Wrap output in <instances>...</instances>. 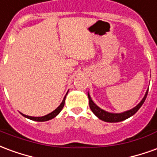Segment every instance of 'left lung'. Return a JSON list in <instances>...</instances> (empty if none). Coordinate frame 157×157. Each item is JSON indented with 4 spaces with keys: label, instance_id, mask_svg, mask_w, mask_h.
I'll list each match as a JSON object with an SVG mask.
<instances>
[{
    "label": "left lung",
    "instance_id": "1",
    "mask_svg": "<svg viewBox=\"0 0 157 157\" xmlns=\"http://www.w3.org/2000/svg\"><path fill=\"white\" fill-rule=\"evenodd\" d=\"M147 94H148V90L145 92V97L143 98L140 102L139 103L138 105L135 106L134 109H130V110H128V111H125L124 113H109L107 112L103 109H100L98 106L96 105L95 103L93 102V101L91 98V97L89 95V93L87 94L88 95V99H89V106H90V109L92 111V113L95 114L98 118H100L101 120L105 122H109V123H117V122L123 121V120H125L127 119L129 117H131L135 114V113L138 111L139 109H140V107L142 106V104L145 102V98L147 97Z\"/></svg>",
    "mask_w": 157,
    "mask_h": 157
}]
</instances>
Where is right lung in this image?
Segmentation results:
<instances>
[{"instance_id":"1","label":"right lung","mask_w":157,"mask_h":157,"mask_svg":"<svg viewBox=\"0 0 157 157\" xmlns=\"http://www.w3.org/2000/svg\"><path fill=\"white\" fill-rule=\"evenodd\" d=\"M67 93H68V92H67ZM67 93L65 94V98H64L63 101H62V102L60 103V105L59 106L58 108L55 109V110H54L53 112H51L50 113H48V114H47V115L43 116V117H32V116L25 115V114H23V113H21V114H22V116H24L25 118H29V119H31V120H34V121L44 122V121H48V120H50V119H52V118H54L55 117H56V116L58 115L59 113H60V111H61L62 109H63V107H64V105H65V98H66Z\"/></svg>"}]
</instances>
